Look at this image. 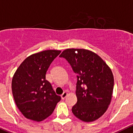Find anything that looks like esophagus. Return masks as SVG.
<instances>
[{"label":"esophagus","mask_w":133,"mask_h":133,"mask_svg":"<svg viewBox=\"0 0 133 133\" xmlns=\"http://www.w3.org/2000/svg\"><path fill=\"white\" fill-rule=\"evenodd\" d=\"M67 95H68V93H66V92H64V93H63V94L61 95V97L62 99L64 100V98H65L66 97V96H67Z\"/></svg>","instance_id":"obj_1"}]
</instances>
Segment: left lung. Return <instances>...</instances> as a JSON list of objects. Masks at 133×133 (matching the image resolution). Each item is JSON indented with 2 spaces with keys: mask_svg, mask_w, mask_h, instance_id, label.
<instances>
[{
  "mask_svg": "<svg viewBox=\"0 0 133 133\" xmlns=\"http://www.w3.org/2000/svg\"><path fill=\"white\" fill-rule=\"evenodd\" d=\"M77 74V102L73 114L84 122H91L107 112L114 89V76L106 62L95 53L85 49L69 48L61 53Z\"/></svg>",
  "mask_w": 133,
  "mask_h": 133,
  "instance_id": "left-lung-1",
  "label": "left lung"
}]
</instances>
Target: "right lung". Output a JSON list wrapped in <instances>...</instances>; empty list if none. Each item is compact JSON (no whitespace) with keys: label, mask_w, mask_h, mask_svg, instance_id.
Returning <instances> with one entry per match:
<instances>
[{"label":"right lung","mask_w":133,"mask_h":133,"mask_svg":"<svg viewBox=\"0 0 133 133\" xmlns=\"http://www.w3.org/2000/svg\"><path fill=\"white\" fill-rule=\"evenodd\" d=\"M60 50H48L27 57L15 72L12 90L16 106L29 119L41 121L54 112L61 97L45 79L49 66Z\"/></svg>","instance_id":"obj_1"}]
</instances>
